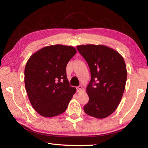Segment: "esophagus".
Wrapping results in <instances>:
<instances>
[{
  "label": "esophagus",
  "instance_id": "esophagus-1",
  "mask_svg": "<svg viewBox=\"0 0 148 148\" xmlns=\"http://www.w3.org/2000/svg\"><path fill=\"white\" fill-rule=\"evenodd\" d=\"M76 90H77V92H81V91H82V90H83L82 86H79L78 87H77V88H76Z\"/></svg>",
  "mask_w": 148,
  "mask_h": 148
}]
</instances>
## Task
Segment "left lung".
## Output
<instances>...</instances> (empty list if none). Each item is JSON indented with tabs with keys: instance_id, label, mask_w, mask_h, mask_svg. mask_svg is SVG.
<instances>
[{
	"instance_id": "1",
	"label": "left lung",
	"mask_w": 148,
	"mask_h": 148,
	"mask_svg": "<svg viewBox=\"0 0 148 148\" xmlns=\"http://www.w3.org/2000/svg\"><path fill=\"white\" fill-rule=\"evenodd\" d=\"M77 49L88 64L91 81L86 87L89 101L84 111L102 119L114 112L125 88L127 71L123 56L104 45L77 46Z\"/></svg>"
}]
</instances>
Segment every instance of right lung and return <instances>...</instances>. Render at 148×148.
I'll return each instance as SVG.
<instances>
[{"instance_id": "obj_1", "label": "right lung", "mask_w": 148, "mask_h": 148, "mask_svg": "<svg viewBox=\"0 0 148 148\" xmlns=\"http://www.w3.org/2000/svg\"><path fill=\"white\" fill-rule=\"evenodd\" d=\"M70 46H48L34 53L25 68V85L34 109L45 118L62 114L76 89L69 85L66 66L76 55Z\"/></svg>"}]
</instances>
